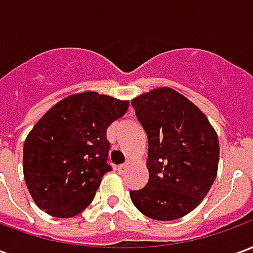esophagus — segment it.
I'll return each mask as SVG.
<instances>
[{
	"mask_svg": "<svg viewBox=\"0 0 253 253\" xmlns=\"http://www.w3.org/2000/svg\"><path fill=\"white\" fill-rule=\"evenodd\" d=\"M128 165H130V163H125V164L119 165V167H118L116 169L119 170V172H125V170H126L127 168H128Z\"/></svg>",
	"mask_w": 253,
	"mask_h": 253,
	"instance_id": "esophagus-1",
	"label": "esophagus"
}]
</instances>
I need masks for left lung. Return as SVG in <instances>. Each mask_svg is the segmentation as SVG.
I'll return each instance as SVG.
<instances>
[{"instance_id":"obj_1","label":"left lung","mask_w":253,"mask_h":253,"mask_svg":"<svg viewBox=\"0 0 253 253\" xmlns=\"http://www.w3.org/2000/svg\"><path fill=\"white\" fill-rule=\"evenodd\" d=\"M131 105L149 145V180L141 190L130 191L132 203L157 221L184 217L215 180L217 132L192 101L168 86L139 94Z\"/></svg>"}]
</instances>
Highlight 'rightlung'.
<instances>
[{"mask_svg": "<svg viewBox=\"0 0 253 253\" xmlns=\"http://www.w3.org/2000/svg\"><path fill=\"white\" fill-rule=\"evenodd\" d=\"M127 110V100L81 92L42 116L23 149L24 180L36 206L52 217L70 218L92 203L111 170L107 128Z\"/></svg>", "mask_w": 253, "mask_h": 253, "instance_id": "1", "label": "right lung"}]
</instances>
